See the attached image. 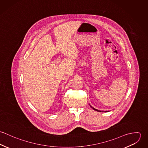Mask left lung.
<instances>
[{
	"mask_svg": "<svg viewBox=\"0 0 148 148\" xmlns=\"http://www.w3.org/2000/svg\"><path fill=\"white\" fill-rule=\"evenodd\" d=\"M90 106V107L93 109H94L95 110H96V111H97V112H104V111H101V110H98V109H95V108H94L93 107H92V106ZM108 112V111H105V112Z\"/></svg>",
	"mask_w": 148,
	"mask_h": 148,
	"instance_id": "obj_1",
	"label": "left lung"
}]
</instances>
